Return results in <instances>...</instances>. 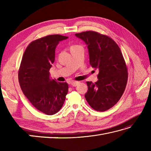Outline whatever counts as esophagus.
Masks as SVG:
<instances>
[{
  "instance_id": "34e87169",
  "label": "esophagus",
  "mask_w": 151,
  "mask_h": 151,
  "mask_svg": "<svg viewBox=\"0 0 151 151\" xmlns=\"http://www.w3.org/2000/svg\"><path fill=\"white\" fill-rule=\"evenodd\" d=\"M79 82H76V81H73L70 82V85H71L72 86H74V87H75V86H77L78 84H79Z\"/></svg>"
}]
</instances>
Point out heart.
<instances>
[{"label": "heart", "mask_w": 151, "mask_h": 151, "mask_svg": "<svg viewBox=\"0 0 151 151\" xmlns=\"http://www.w3.org/2000/svg\"><path fill=\"white\" fill-rule=\"evenodd\" d=\"M72 47H73V46H72Z\"/></svg>", "instance_id": "obj_1"}]
</instances>
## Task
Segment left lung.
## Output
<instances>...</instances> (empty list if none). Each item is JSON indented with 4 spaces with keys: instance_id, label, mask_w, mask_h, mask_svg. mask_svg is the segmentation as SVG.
I'll use <instances>...</instances> for the list:
<instances>
[{
    "instance_id": "left-lung-1",
    "label": "left lung",
    "mask_w": 151,
    "mask_h": 151,
    "mask_svg": "<svg viewBox=\"0 0 151 151\" xmlns=\"http://www.w3.org/2000/svg\"><path fill=\"white\" fill-rule=\"evenodd\" d=\"M75 36L87 45L89 63L99 70L98 81L87 82L85 98L95 110L104 111L119 101L126 88L128 73L120 48L107 36L86 31Z\"/></svg>"
}]
</instances>
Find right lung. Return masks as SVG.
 Returning a JSON list of instances; mask_svg holds the SVG:
<instances>
[{
    "instance_id": "add662e5",
    "label": "right lung",
    "mask_w": 151,
    "mask_h": 151,
    "mask_svg": "<svg viewBox=\"0 0 151 151\" xmlns=\"http://www.w3.org/2000/svg\"><path fill=\"white\" fill-rule=\"evenodd\" d=\"M67 38L54 34L33 41L25 50L19 69V82L24 95L35 108L47 115L59 111L68 92L67 83L50 79L49 73L56 46Z\"/></svg>"
}]
</instances>
